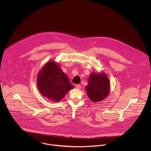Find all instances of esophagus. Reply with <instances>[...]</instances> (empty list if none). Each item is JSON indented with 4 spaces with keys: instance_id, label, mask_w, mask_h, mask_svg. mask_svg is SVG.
I'll return each instance as SVG.
<instances>
[{
    "instance_id": "1",
    "label": "esophagus",
    "mask_w": 151,
    "mask_h": 151,
    "mask_svg": "<svg viewBox=\"0 0 151 151\" xmlns=\"http://www.w3.org/2000/svg\"><path fill=\"white\" fill-rule=\"evenodd\" d=\"M76 86V88H77L78 89H81V86L79 85V84H77V85Z\"/></svg>"
}]
</instances>
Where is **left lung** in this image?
I'll list each match as a JSON object with an SVG mask.
<instances>
[{"label":"left lung","mask_w":151,"mask_h":151,"mask_svg":"<svg viewBox=\"0 0 151 151\" xmlns=\"http://www.w3.org/2000/svg\"><path fill=\"white\" fill-rule=\"evenodd\" d=\"M86 91L88 96L93 102L104 100L109 93L110 83L107 76L102 73H92L88 80Z\"/></svg>","instance_id":"obj_1"}]
</instances>
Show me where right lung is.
Here are the masks:
<instances>
[{"label":"right lung","instance_id":"obj_1","mask_svg":"<svg viewBox=\"0 0 151 151\" xmlns=\"http://www.w3.org/2000/svg\"><path fill=\"white\" fill-rule=\"evenodd\" d=\"M37 86L41 93L51 101H58L74 86L54 62H49L38 73Z\"/></svg>","mask_w":151,"mask_h":151}]
</instances>
